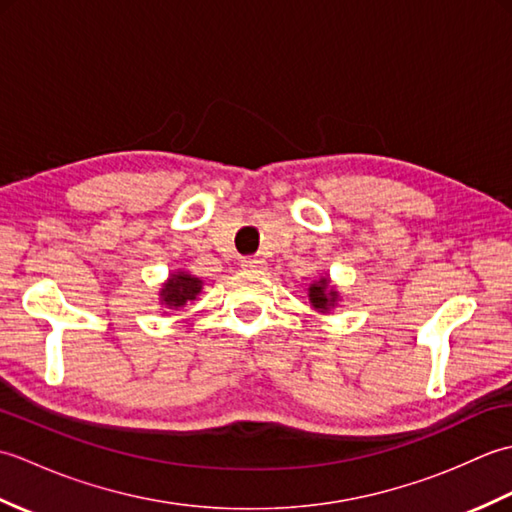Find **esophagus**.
<instances>
[{
	"label": "esophagus",
	"mask_w": 512,
	"mask_h": 512,
	"mask_svg": "<svg viewBox=\"0 0 512 512\" xmlns=\"http://www.w3.org/2000/svg\"><path fill=\"white\" fill-rule=\"evenodd\" d=\"M242 268L244 270H253V273H262L266 268V262L262 257H244L242 259Z\"/></svg>",
	"instance_id": "34e87169"
}]
</instances>
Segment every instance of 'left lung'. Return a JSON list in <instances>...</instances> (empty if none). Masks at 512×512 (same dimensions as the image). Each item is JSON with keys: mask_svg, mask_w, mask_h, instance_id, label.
<instances>
[{"mask_svg": "<svg viewBox=\"0 0 512 512\" xmlns=\"http://www.w3.org/2000/svg\"><path fill=\"white\" fill-rule=\"evenodd\" d=\"M336 292L328 290V279H321L310 286V303L317 310H328L334 306Z\"/></svg>", "mask_w": 512, "mask_h": 512, "instance_id": "8db88e82", "label": "left lung"}]
</instances>
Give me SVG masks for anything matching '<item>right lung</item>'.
Wrapping results in <instances>:
<instances>
[{
	"instance_id": "obj_1",
	"label": "right lung",
	"mask_w": 512,
	"mask_h": 512,
	"mask_svg": "<svg viewBox=\"0 0 512 512\" xmlns=\"http://www.w3.org/2000/svg\"><path fill=\"white\" fill-rule=\"evenodd\" d=\"M200 288H202V281H200L198 277L178 273V275L169 277L167 284L162 286L160 297H162V301L167 303V306L180 308V306H184V303H187V301L195 299V295H198Z\"/></svg>"
}]
</instances>
